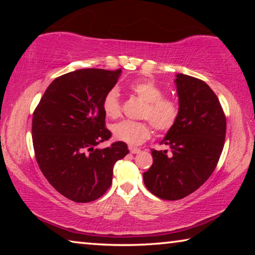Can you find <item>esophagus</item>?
<instances>
[{
	"label": "esophagus",
	"mask_w": 255,
	"mask_h": 255,
	"mask_svg": "<svg viewBox=\"0 0 255 255\" xmlns=\"http://www.w3.org/2000/svg\"><path fill=\"white\" fill-rule=\"evenodd\" d=\"M129 150H130V153L132 154H138L140 153V149L137 148V147H132V146H129Z\"/></svg>",
	"instance_id": "34e87169"
}]
</instances>
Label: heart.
<instances>
[{
	"instance_id": "b5f03b06",
	"label": "heart",
	"mask_w": 255,
	"mask_h": 255,
	"mask_svg": "<svg viewBox=\"0 0 255 255\" xmlns=\"http://www.w3.org/2000/svg\"><path fill=\"white\" fill-rule=\"evenodd\" d=\"M129 90L144 102L140 110V118L148 120L157 131L165 132L173 128L180 115L179 103L173 98L164 96V90L161 86L153 81L144 80L133 82L129 85ZM102 108L108 118L117 119L122 116V103L117 90L112 89L107 92L103 98ZM148 122L145 120H125L114 125L111 130L116 139L129 145H139L147 140L152 133V127Z\"/></svg>"
}]
</instances>
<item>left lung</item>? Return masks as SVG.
<instances>
[{"instance_id": "left-lung-1", "label": "left lung", "mask_w": 255, "mask_h": 255, "mask_svg": "<svg viewBox=\"0 0 255 255\" xmlns=\"http://www.w3.org/2000/svg\"><path fill=\"white\" fill-rule=\"evenodd\" d=\"M180 115L161 144L152 149L153 164L143 173L154 196L178 200L200 188L217 166L226 135V117L217 96L197 77L176 74Z\"/></svg>"}]
</instances>
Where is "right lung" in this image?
I'll list each match as a JSON object with an SVG mask.
<instances>
[{
    "instance_id": "add662e5",
    "label": "right lung",
    "mask_w": 255,
    "mask_h": 255,
    "mask_svg": "<svg viewBox=\"0 0 255 255\" xmlns=\"http://www.w3.org/2000/svg\"><path fill=\"white\" fill-rule=\"evenodd\" d=\"M120 73V68H83L58 76L33 111L38 165L54 189L72 201L90 202L105 195L115 163L129 153L124 141L97 148L111 137L102 101Z\"/></svg>"
}]
</instances>
